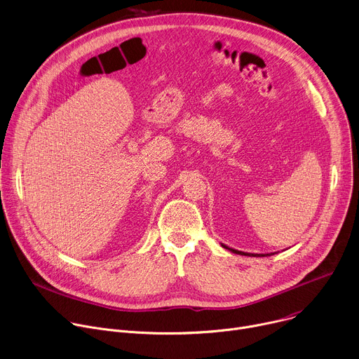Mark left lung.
<instances>
[{"mask_svg":"<svg viewBox=\"0 0 359 359\" xmlns=\"http://www.w3.org/2000/svg\"><path fill=\"white\" fill-rule=\"evenodd\" d=\"M224 248H229V247H226V245H223ZM230 251H233V252H236V254H241V255H248V254H245V252H243V251H238V250H233V248H229ZM250 255H257V254H250ZM260 255V254H259ZM262 255H264V254H262ZM267 255H270V254H267Z\"/></svg>","mask_w":359,"mask_h":359,"instance_id":"left-lung-1","label":"left lung"}]
</instances>
